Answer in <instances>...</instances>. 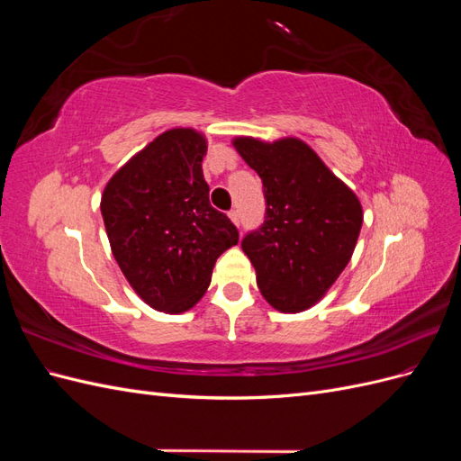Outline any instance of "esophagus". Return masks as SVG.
<instances>
[{"instance_id": "esophagus-1", "label": "esophagus", "mask_w": 461, "mask_h": 461, "mask_svg": "<svg viewBox=\"0 0 461 461\" xmlns=\"http://www.w3.org/2000/svg\"><path fill=\"white\" fill-rule=\"evenodd\" d=\"M229 219L234 222L236 227H239V222H240V215H239V212H236V209H232V212L229 213Z\"/></svg>"}]
</instances>
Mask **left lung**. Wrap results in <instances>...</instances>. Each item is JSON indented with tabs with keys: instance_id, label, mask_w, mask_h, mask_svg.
<instances>
[{
	"instance_id": "obj_1",
	"label": "left lung",
	"mask_w": 461,
	"mask_h": 461,
	"mask_svg": "<svg viewBox=\"0 0 461 461\" xmlns=\"http://www.w3.org/2000/svg\"><path fill=\"white\" fill-rule=\"evenodd\" d=\"M232 146L263 180L267 202L261 229L242 240L261 296L281 313L310 310L354 254L364 222L359 198L296 136H236Z\"/></svg>"
}]
</instances>
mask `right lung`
Instances as JSON below:
<instances>
[{"mask_svg": "<svg viewBox=\"0 0 461 461\" xmlns=\"http://www.w3.org/2000/svg\"><path fill=\"white\" fill-rule=\"evenodd\" d=\"M203 132L176 127L136 151L104 188L100 209L111 252L149 308L185 313L212 283L217 258L239 230L209 203Z\"/></svg>", "mask_w": 461, "mask_h": 461, "instance_id": "obj_1", "label": "right lung"}]
</instances>
